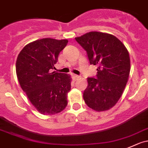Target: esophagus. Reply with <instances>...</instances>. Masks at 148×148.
<instances>
[{"mask_svg": "<svg viewBox=\"0 0 148 148\" xmlns=\"http://www.w3.org/2000/svg\"><path fill=\"white\" fill-rule=\"evenodd\" d=\"M72 78L74 80H77V79L79 78V77L78 75H77V74H72Z\"/></svg>", "mask_w": 148, "mask_h": 148, "instance_id": "obj_1", "label": "esophagus"}]
</instances>
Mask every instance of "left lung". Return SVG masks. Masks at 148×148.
Segmentation results:
<instances>
[{"label": "left lung", "mask_w": 148, "mask_h": 148, "mask_svg": "<svg viewBox=\"0 0 148 148\" xmlns=\"http://www.w3.org/2000/svg\"><path fill=\"white\" fill-rule=\"evenodd\" d=\"M75 40L87 51L90 64L97 66L96 78H87L84 102L96 111L109 110L121 97L128 81V51L116 37L108 33L90 32Z\"/></svg>", "instance_id": "left-lung-1"}]
</instances>
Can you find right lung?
I'll use <instances>...</instances> for the list:
<instances>
[{
  "instance_id": "add662e5",
  "label": "right lung",
  "mask_w": 148,
  "mask_h": 148,
  "mask_svg": "<svg viewBox=\"0 0 148 148\" xmlns=\"http://www.w3.org/2000/svg\"><path fill=\"white\" fill-rule=\"evenodd\" d=\"M67 43V40H38L25 45L17 57L16 71L20 86L34 107L44 115L61 112L68 103L71 77L51 72Z\"/></svg>"
}]
</instances>
